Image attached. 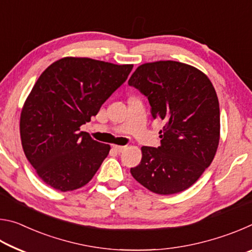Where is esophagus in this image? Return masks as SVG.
I'll return each mask as SVG.
<instances>
[{
    "instance_id": "esophagus-1",
    "label": "esophagus",
    "mask_w": 252,
    "mask_h": 252,
    "mask_svg": "<svg viewBox=\"0 0 252 252\" xmlns=\"http://www.w3.org/2000/svg\"><path fill=\"white\" fill-rule=\"evenodd\" d=\"M113 149L114 150H116L117 152H123L126 149V147H125V146H114L113 147Z\"/></svg>"
}]
</instances>
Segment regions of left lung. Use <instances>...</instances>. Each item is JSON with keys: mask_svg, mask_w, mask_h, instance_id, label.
I'll use <instances>...</instances> for the list:
<instances>
[{"mask_svg": "<svg viewBox=\"0 0 252 252\" xmlns=\"http://www.w3.org/2000/svg\"><path fill=\"white\" fill-rule=\"evenodd\" d=\"M129 85L146 95L153 119L164 122L161 146L142 147L131 174L158 194L185 191L201 177L216 156L220 109L208 76L186 63L157 61L138 66Z\"/></svg>", "mask_w": 252, "mask_h": 252, "instance_id": "obj_1", "label": "left lung"}]
</instances>
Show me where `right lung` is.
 I'll use <instances>...</instances> for the list:
<instances>
[{
	"label": "right lung",
	"mask_w": 252,
	"mask_h": 252,
	"mask_svg": "<svg viewBox=\"0 0 252 252\" xmlns=\"http://www.w3.org/2000/svg\"><path fill=\"white\" fill-rule=\"evenodd\" d=\"M133 65L89 58H63L40 75L21 112L25 157L53 189L72 191L91 180L109 155V144L80 126L126 82Z\"/></svg>",
	"instance_id": "obj_1"
}]
</instances>
